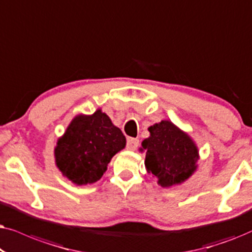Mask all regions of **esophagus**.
Listing matches in <instances>:
<instances>
[{
    "label": "esophagus",
    "mask_w": 252,
    "mask_h": 252,
    "mask_svg": "<svg viewBox=\"0 0 252 252\" xmlns=\"http://www.w3.org/2000/svg\"><path fill=\"white\" fill-rule=\"evenodd\" d=\"M139 145V140L137 138H128L126 140V147L129 150H136Z\"/></svg>",
    "instance_id": "obj_1"
}]
</instances>
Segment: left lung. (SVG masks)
Instances as JSON below:
<instances>
[{"instance_id":"left-lung-1","label":"left lung","mask_w":252,"mask_h":252,"mask_svg":"<svg viewBox=\"0 0 252 252\" xmlns=\"http://www.w3.org/2000/svg\"><path fill=\"white\" fill-rule=\"evenodd\" d=\"M151 136L142 146L146 150L145 166L161 187L179 184L196 170L198 150L187 133L169 121L150 126Z\"/></svg>"}]
</instances>
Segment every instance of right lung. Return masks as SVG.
Segmentation results:
<instances>
[{
	"label": "right lung",
	"mask_w": 252,
	"mask_h": 252,
	"mask_svg": "<svg viewBox=\"0 0 252 252\" xmlns=\"http://www.w3.org/2000/svg\"><path fill=\"white\" fill-rule=\"evenodd\" d=\"M126 146V137L101 110L72 120L55 147L59 169L73 183H94L101 179L107 165Z\"/></svg>",
	"instance_id": "obj_1"
}]
</instances>
